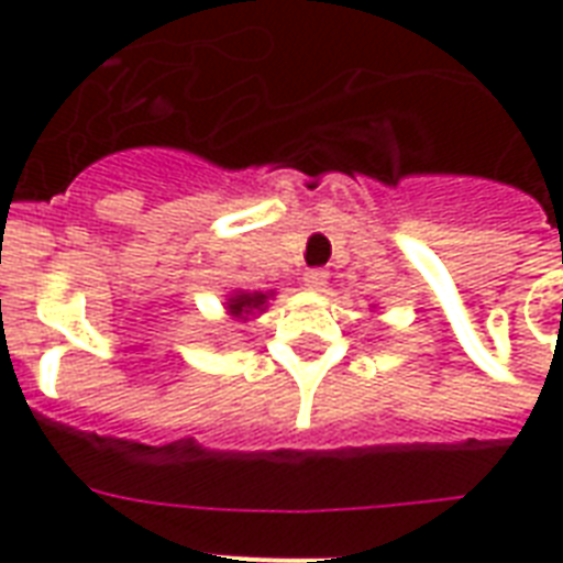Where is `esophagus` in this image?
<instances>
[{
	"instance_id": "esophagus-1",
	"label": "esophagus",
	"mask_w": 563,
	"mask_h": 563,
	"mask_svg": "<svg viewBox=\"0 0 563 563\" xmlns=\"http://www.w3.org/2000/svg\"><path fill=\"white\" fill-rule=\"evenodd\" d=\"M327 277H330V274H327L324 268H309V272L303 274V286H307L309 291H324Z\"/></svg>"
}]
</instances>
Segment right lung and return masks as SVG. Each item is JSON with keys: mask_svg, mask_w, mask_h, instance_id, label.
Masks as SVG:
<instances>
[{"mask_svg": "<svg viewBox=\"0 0 563 563\" xmlns=\"http://www.w3.org/2000/svg\"><path fill=\"white\" fill-rule=\"evenodd\" d=\"M274 298V291H247V289H233L224 298V309L233 321H251V318L263 316L268 309V300Z\"/></svg>", "mask_w": 563, "mask_h": 563, "instance_id": "1", "label": "right lung"}]
</instances>
